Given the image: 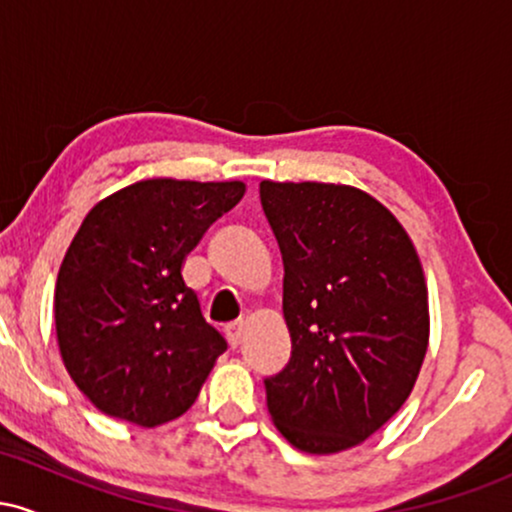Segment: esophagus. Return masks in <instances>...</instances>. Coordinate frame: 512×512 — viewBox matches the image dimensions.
I'll return each instance as SVG.
<instances>
[{"mask_svg":"<svg viewBox=\"0 0 512 512\" xmlns=\"http://www.w3.org/2000/svg\"><path fill=\"white\" fill-rule=\"evenodd\" d=\"M226 339L228 344L236 349V346H240V342H243V322H231V325H226Z\"/></svg>","mask_w":512,"mask_h":512,"instance_id":"1","label":"esophagus"}]
</instances>
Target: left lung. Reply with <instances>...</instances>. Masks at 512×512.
I'll return each mask as SVG.
<instances>
[{
	"mask_svg": "<svg viewBox=\"0 0 512 512\" xmlns=\"http://www.w3.org/2000/svg\"><path fill=\"white\" fill-rule=\"evenodd\" d=\"M284 260L291 358L264 378L293 448L363 443L407 402L428 349V291L407 231L378 199L332 182H260Z\"/></svg>",
	"mask_w": 512,
	"mask_h": 512,
	"instance_id": "obj_1",
	"label": "left lung"
}]
</instances>
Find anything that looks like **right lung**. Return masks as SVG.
<instances>
[{
  "mask_svg": "<svg viewBox=\"0 0 512 512\" xmlns=\"http://www.w3.org/2000/svg\"><path fill=\"white\" fill-rule=\"evenodd\" d=\"M245 195L243 182L154 178L86 214L55 286L64 368L103 414L154 428L178 419L226 351L182 262Z\"/></svg>",
  "mask_w": 512,
  "mask_h": 512,
  "instance_id": "add662e5",
  "label": "right lung"
}]
</instances>
